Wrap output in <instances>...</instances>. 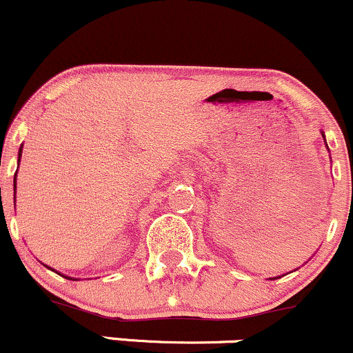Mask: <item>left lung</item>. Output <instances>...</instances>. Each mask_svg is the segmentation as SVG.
Here are the masks:
<instances>
[{"label":"left lung","instance_id":"obj_1","mask_svg":"<svg viewBox=\"0 0 353 353\" xmlns=\"http://www.w3.org/2000/svg\"><path fill=\"white\" fill-rule=\"evenodd\" d=\"M320 132H321V136H323V139H325V132L323 131H320ZM325 145H327V139H325ZM327 150H328V145H327ZM278 278H279V276H276V278H271V279H278Z\"/></svg>","mask_w":353,"mask_h":353}]
</instances>
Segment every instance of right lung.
<instances>
[{"instance_id":"add662e5","label":"right lung","mask_w":353,"mask_h":353,"mask_svg":"<svg viewBox=\"0 0 353 353\" xmlns=\"http://www.w3.org/2000/svg\"><path fill=\"white\" fill-rule=\"evenodd\" d=\"M21 153H23V145L20 146V150H18V166H20V160H21ZM17 173H18V170H17ZM17 173H14V180H13V187H14V202H17ZM14 205H17V203H14ZM48 268V266H47ZM52 269V268H50ZM52 271H55V269H52ZM57 272V271H55ZM57 274H60V272H57ZM60 276H63V278H67V279H72V281H77V279L75 278H70V276H65V274H60Z\"/></svg>"}]
</instances>
